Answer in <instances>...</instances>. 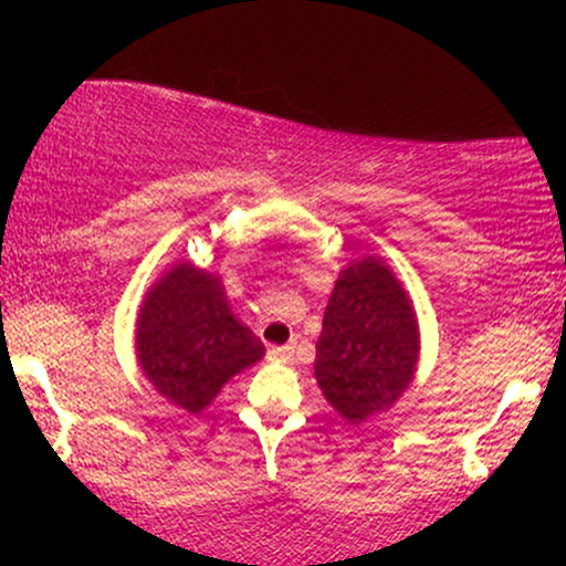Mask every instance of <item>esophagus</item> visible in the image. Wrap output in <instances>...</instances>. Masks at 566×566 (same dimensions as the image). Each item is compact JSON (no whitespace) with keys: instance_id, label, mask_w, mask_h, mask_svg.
Here are the masks:
<instances>
[{"instance_id":"esophagus-1","label":"esophagus","mask_w":566,"mask_h":566,"mask_svg":"<svg viewBox=\"0 0 566 566\" xmlns=\"http://www.w3.org/2000/svg\"><path fill=\"white\" fill-rule=\"evenodd\" d=\"M292 354H295V343H287V346H274L269 350V356L274 361H290Z\"/></svg>"}]
</instances>
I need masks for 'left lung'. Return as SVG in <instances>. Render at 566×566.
I'll use <instances>...</instances> for the list:
<instances>
[{"mask_svg":"<svg viewBox=\"0 0 566 566\" xmlns=\"http://www.w3.org/2000/svg\"><path fill=\"white\" fill-rule=\"evenodd\" d=\"M418 361V322L407 292L380 261H356L337 279L316 340V380L343 418L361 423L391 407Z\"/></svg>","mask_w":566,"mask_h":566,"instance_id":"obj_1","label":"left lung"}]
</instances>
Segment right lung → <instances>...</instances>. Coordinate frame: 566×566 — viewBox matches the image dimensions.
<instances>
[{
    "mask_svg": "<svg viewBox=\"0 0 566 566\" xmlns=\"http://www.w3.org/2000/svg\"><path fill=\"white\" fill-rule=\"evenodd\" d=\"M135 343L146 378L188 412L205 409L231 375L263 356V343L233 319L220 279L188 263L148 292Z\"/></svg>",
    "mask_w": 566,
    "mask_h": 566,
    "instance_id": "add662e5",
    "label": "right lung"
}]
</instances>
